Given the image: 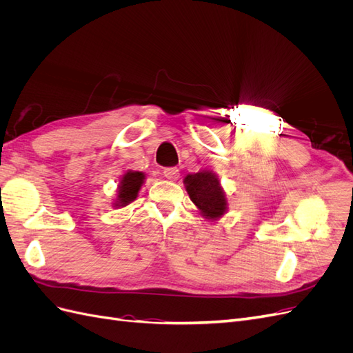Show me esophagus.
I'll use <instances>...</instances> for the list:
<instances>
[{"label":"esophagus","mask_w":353,"mask_h":353,"mask_svg":"<svg viewBox=\"0 0 353 353\" xmlns=\"http://www.w3.org/2000/svg\"><path fill=\"white\" fill-rule=\"evenodd\" d=\"M163 175L170 181H176L179 178V169L178 168H165Z\"/></svg>","instance_id":"obj_1"}]
</instances>
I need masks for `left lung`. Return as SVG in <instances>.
Listing matches in <instances>:
<instances>
[{"instance_id":"1","label":"left lung","mask_w":353,"mask_h":353,"mask_svg":"<svg viewBox=\"0 0 353 353\" xmlns=\"http://www.w3.org/2000/svg\"><path fill=\"white\" fill-rule=\"evenodd\" d=\"M184 185L190 200L194 203L200 215L208 221H218L228 210L227 194L223 191L219 176L210 169H201L184 178Z\"/></svg>"}]
</instances>
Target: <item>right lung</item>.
Masks as SVG:
<instances>
[{"mask_svg":"<svg viewBox=\"0 0 353 353\" xmlns=\"http://www.w3.org/2000/svg\"><path fill=\"white\" fill-rule=\"evenodd\" d=\"M144 179H145L144 172H140V170H126L119 179V185H117V190H116V199L113 201V208L119 209L132 203L138 197V193H140V190L144 184Z\"/></svg>","mask_w":353,"mask_h":353,"instance_id":"right-lung-1","label":"right lung"}]
</instances>
